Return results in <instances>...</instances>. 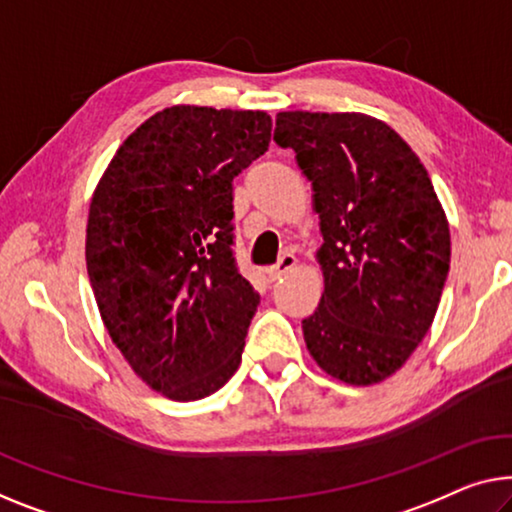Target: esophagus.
Returning <instances> with one entry per match:
<instances>
[{
  "label": "esophagus",
  "mask_w": 512,
  "mask_h": 512,
  "mask_svg": "<svg viewBox=\"0 0 512 512\" xmlns=\"http://www.w3.org/2000/svg\"><path fill=\"white\" fill-rule=\"evenodd\" d=\"M294 264H296V257L292 253H282V257L278 259V262L273 264V266H269V269H266V276H269L271 280H278V278L285 276L287 271H292Z\"/></svg>",
  "instance_id": "esophagus-1"
}]
</instances>
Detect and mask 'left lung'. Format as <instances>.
<instances>
[{"mask_svg": "<svg viewBox=\"0 0 512 512\" xmlns=\"http://www.w3.org/2000/svg\"><path fill=\"white\" fill-rule=\"evenodd\" d=\"M312 181L324 243L319 308L303 319L331 377H391L430 331L451 266L446 213L418 156L361 112H280L273 133Z\"/></svg>", "mask_w": 512, "mask_h": 512, "instance_id": "1", "label": "left lung"}]
</instances>
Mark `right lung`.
<instances>
[{
    "label": "right lung",
    "instance_id": "right-lung-1",
    "mask_svg": "<svg viewBox=\"0 0 512 512\" xmlns=\"http://www.w3.org/2000/svg\"><path fill=\"white\" fill-rule=\"evenodd\" d=\"M271 117L174 105L124 140L91 197L87 273L114 345L165 398L202 400L241 363L259 294L236 269L232 181Z\"/></svg>",
    "mask_w": 512,
    "mask_h": 512
}]
</instances>
